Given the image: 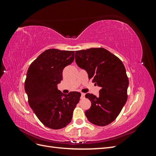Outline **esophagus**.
Returning <instances> with one entry per match:
<instances>
[{
	"mask_svg": "<svg viewBox=\"0 0 156 156\" xmlns=\"http://www.w3.org/2000/svg\"><path fill=\"white\" fill-rule=\"evenodd\" d=\"M84 96H85V94L84 93H81V98H84Z\"/></svg>",
	"mask_w": 156,
	"mask_h": 156,
	"instance_id": "1",
	"label": "esophagus"
}]
</instances>
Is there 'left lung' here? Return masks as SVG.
Masks as SVG:
<instances>
[{
    "label": "left lung",
    "mask_w": 156,
    "mask_h": 156,
    "mask_svg": "<svg viewBox=\"0 0 156 156\" xmlns=\"http://www.w3.org/2000/svg\"><path fill=\"white\" fill-rule=\"evenodd\" d=\"M75 62L85 69L88 79L101 87L99 97L86 94L91 101L85 111L92 124L105 126L119 115L127 99L129 79L120 58L104 48H90L75 51Z\"/></svg>",
    "instance_id": "obj_1"
}]
</instances>
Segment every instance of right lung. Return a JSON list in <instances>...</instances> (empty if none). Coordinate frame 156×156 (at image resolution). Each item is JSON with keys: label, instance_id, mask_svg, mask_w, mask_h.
I'll return each instance as SVG.
<instances>
[{"label": "right lung", "instance_id": "1", "mask_svg": "<svg viewBox=\"0 0 156 156\" xmlns=\"http://www.w3.org/2000/svg\"><path fill=\"white\" fill-rule=\"evenodd\" d=\"M74 51L48 49L40 54L28 69L25 90L29 105L46 127L59 129L68 125L81 93L65 94L57 84L62 80L64 68L74 60Z\"/></svg>", "mask_w": 156, "mask_h": 156}]
</instances>
